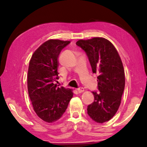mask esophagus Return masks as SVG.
Listing matches in <instances>:
<instances>
[{
    "instance_id": "34e87169",
    "label": "esophagus",
    "mask_w": 147,
    "mask_h": 147,
    "mask_svg": "<svg viewBox=\"0 0 147 147\" xmlns=\"http://www.w3.org/2000/svg\"><path fill=\"white\" fill-rule=\"evenodd\" d=\"M77 91H78V92H79V93H81V92H83L84 91V88L83 87H79V88H77Z\"/></svg>"
}]
</instances>
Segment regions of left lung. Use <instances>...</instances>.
Here are the masks:
<instances>
[{
    "mask_svg": "<svg viewBox=\"0 0 147 147\" xmlns=\"http://www.w3.org/2000/svg\"><path fill=\"white\" fill-rule=\"evenodd\" d=\"M86 54L93 73H97V88L92 92L95 100L88 106L92 120L104 123L115 115L125 86V75L120 57L109 40L101 37L79 40L76 43Z\"/></svg>",
    "mask_w": 147,
    "mask_h": 147,
    "instance_id": "8db88e82",
    "label": "left lung"
}]
</instances>
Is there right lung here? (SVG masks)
Wrapping results in <instances>:
<instances>
[{"label":"right lung","instance_id":"1","mask_svg":"<svg viewBox=\"0 0 147 147\" xmlns=\"http://www.w3.org/2000/svg\"><path fill=\"white\" fill-rule=\"evenodd\" d=\"M70 41L50 39L34 52L30 61L28 89L33 109L45 122H55L65 110L73 92L70 89L57 87L54 82L59 79L58 57Z\"/></svg>","mask_w":147,"mask_h":147}]
</instances>
